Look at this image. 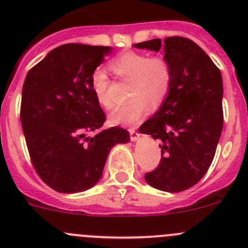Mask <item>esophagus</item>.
Instances as JSON below:
<instances>
[{"mask_svg": "<svg viewBox=\"0 0 248 248\" xmlns=\"http://www.w3.org/2000/svg\"><path fill=\"white\" fill-rule=\"evenodd\" d=\"M139 136H140V134L136 131V128L129 129V137H131L132 141H137V140L139 139Z\"/></svg>", "mask_w": 248, "mask_h": 248, "instance_id": "1", "label": "esophagus"}]
</instances>
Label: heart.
Returning a JSON list of instances; mask_svg holds the SVG:
<instances>
[{
  "label": "heart",
  "instance_id": "heart-1",
  "mask_svg": "<svg viewBox=\"0 0 248 248\" xmlns=\"http://www.w3.org/2000/svg\"><path fill=\"white\" fill-rule=\"evenodd\" d=\"M109 68L117 78L129 79L131 101L114 108L109 115L112 124H138L152 107L161 106L171 87V69L162 57H150L138 51H127L115 57ZM91 86L99 106L111 108L112 101L109 94L110 80L103 69H96L91 77Z\"/></svg>",
  "mask_w": 248,
  "mask_h": 248
}]
</instances>
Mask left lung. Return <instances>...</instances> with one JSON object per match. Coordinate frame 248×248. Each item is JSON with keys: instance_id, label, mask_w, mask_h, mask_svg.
Masks as SVG:
<instances>
[{"instance_id": "8db88e82", "label": "left lung", "mask_w": 248, "mask_h": 248, "mask_svg": "<svg viewBox=\"0 0 248 248\" xmlns=\"http://www.w3.org/2000/svg\"><path fill=\"white\" fill-rule=\"evenodd\" d=\"M159 50L171 69V87L156 114L141 124V133L162 140V158L146 172L150 186L176 193L191 188L210 168L223 128L222 76L198 44L168 37L134 44ZM139 129V132H140Z\"/></svg>"}]
</instances>
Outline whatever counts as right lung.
Listing matches in <instances>:
<instances>
[{
	"instance_id": "add662e5",
	"label": "right lung",
	"mask_w": 248,
	"mask_h": 248,
	"mask_svg": "<svg viewBox=\"0 0 248 248\" xmlns=\"http://www.w3.org/2000/svg\"><path fill=\"white\" fill-rule=\"evenodd\" d=\"M111 47L63 44L27 73L20 120L30 158L42 180L60 193L86 191L99 181L108 155L129 141L121 127L101 129L106 115L91 77ZM97 131L93 137L87 134Z\"/></svg>"
}]
</instances>
